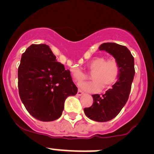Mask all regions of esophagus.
<instances>
[{
    "instance_id": "1",
    "label": "esophagus",
    "mask_w": 154,
    "mask_h": 154,
    "mask_svg": "<svg viewBox=\"0 0 154 154\" xmlns=\"http://www.w3.org/2000/svg\"><path fill=\"white\" fill-rule=\"evenodd\" d=\"M82 94H84V92H82L81 90H79V91H78V92H77V95L78 96H82Z\"/></svg>"
}]
</instances>
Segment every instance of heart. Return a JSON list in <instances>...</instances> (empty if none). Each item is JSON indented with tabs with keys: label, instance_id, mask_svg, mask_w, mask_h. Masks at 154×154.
Segmentation results:
<instances>
[{
	"label": "heart",
	"instance_id": "heart-1",
	"mask_svg": "<svg viewBox=\"0 0 154 154\" xmlns=\"http://www.w3.org/2000/svg\"><path fill=\"white\" fill-rule=\"evenodd\" d=\"M88 72L92 74L91 78L94 82H85L80 85V88L89 92H96L102 88H107L112 86L119 76L120 66L116 59L111 57L106 59L103 56L96 57L90 60L87 65ZM72 79L78 84L84 82L88 75L78 67L71 69Z\"/></svg>",
	"mask_w": 154,
	"mask_h": 154
}]
</instances>
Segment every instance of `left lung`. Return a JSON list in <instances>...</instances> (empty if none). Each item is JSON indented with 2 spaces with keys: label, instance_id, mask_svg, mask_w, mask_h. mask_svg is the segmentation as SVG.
<instances>
[{
  "label": "left lung",
  "instance_id": "8db88e82",
  "mask_svg": "<svg viewBox=\"0 0 154 154\" xmlns=\"http://www.w3.org/2000/svg\"><path fill=\"white\" fill-rule=\"evenodd\" d=\"M101 51L112 54L118 62L120 73L118 80L106 94H94L93 105L84 109L85 115L97 122H106L115 118L128 100L135 75L134 57L124 45L115 42H106L99 47Z\"/></svg>",
  "mask_w": 154,
  "mask_h": 154
}]
</instances>
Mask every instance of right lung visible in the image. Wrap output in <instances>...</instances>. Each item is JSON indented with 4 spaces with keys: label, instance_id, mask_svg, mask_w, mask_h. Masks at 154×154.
<instances>
[{
    "label": "right lung",
    "instance_id": "add662e5",
    "mask_svg": "<svg viewBox=\"0 0 154 154\" xmlns=\"http://www.w3.org/2000/svg\"><path fill=\"white\" fill-rule=\"evenodd\" d=\"M18 87L27 112L45 122L58 119L65 100L78 91L70 71L57 61L45 44H32L22 54L18 69Z\"/></svg>",
    "mask_w": 154,
    "mask_h": 154
}]
</instances>
